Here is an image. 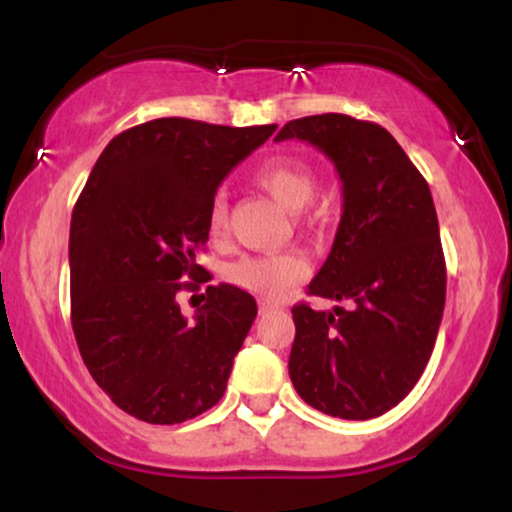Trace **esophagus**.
<instances>
[{
    "label": "esophagus",
    "instance_id": "34e87169",
    "mask_svg": "<svg viewBox=\"0 0 512 512\" xmlns=\"http://www.w3.org/2000/svg\"><path fill=\"white\" fill-rule=\"evenodd\" d=\"M279 310V305L276 303H269V301H260V315H269V313H276Z\"/></svg>",
    "mask_w": 512,
    "mask_h": 512
}]
</instances>
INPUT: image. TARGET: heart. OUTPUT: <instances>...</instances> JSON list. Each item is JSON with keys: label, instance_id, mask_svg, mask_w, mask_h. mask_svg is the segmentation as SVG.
<instances>
[{"label": "heart", "instance_id": "1", "mask_svg": "<svg viewBox=\"0 0 512 512\" xmlns=\"http://www.w3.org/2000/svg\"><path fill=\"white\" fill-rule=\"evenodd\" d=\"M255 182L264 192H269L281 207L301 211L317 195L315 170L298 158H272L262 163L255 173ZM228 204L221 195L211 202L209 233L211 238H221L226 233ZM228 281L238 289L255 293V296L279 298L286 291L308 276V262L298 252H267V255H245L226 269Z\"/></svg>", "mask_w": 512, "mask_h": 512}]
</instances>
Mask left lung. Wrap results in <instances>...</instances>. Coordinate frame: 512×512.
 I'll list each match as a JSON object with an SVG mask.
<instances>
[{
  "label": "left lung",
  "mask_w": 512,
  "mask_h": 512,
  "mask_svg": "<svg viewBox=\"0 0 512 512\" xmlns=\"http://www.w3.org/2000/svg\"><path fill=\"white\" fill-rule=\"evenodd\" d=\"M320 149L342 180L344 211L310 296L351 301L330 313L293 305L289 375L310 407L366 421L419 383L445 308V257L424 175L385 127L325 113L291 120L276 142Z\"/></svg>",
  "instance_id": "left-lung-1"
}]
</instances>
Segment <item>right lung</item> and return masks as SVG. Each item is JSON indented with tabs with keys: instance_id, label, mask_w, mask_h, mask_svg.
Segmentation results:
<instances>
[{
	"instance_id": "1",
	"label": "right lung",
	"mask_w": 512,
	"mask_h": 512,
	"mask_svg": "<svg viewBox=\"0 0 512 512\" xmlns=\"http://www.w3.org/2000/svg\"><path fill=\"white\" fill-rule=\"evenodd\" d=\"M274 129L185 117L144 122L105 146L76 199L74 337L98 387L134 419L182 424L226 392L255 298L231 284L207 286L187 320L178 296L209 281L195 255L209 240L221 180Z\"/></svg>"
}]
</instances>
